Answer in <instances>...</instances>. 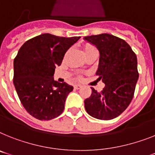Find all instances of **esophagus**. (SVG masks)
I'll return each mask as SVG.
<instances>
[{"label": "esophagus", "mask_w": 155, "mask_h": 155, "mask_svg": "<svg viewBox=\"0 0 155 155\" xmlns=\"http://www.w3.org/2000/svg\"><path fill=\"white\" fill-rule=\"evenodd\" d=\"M81 85H74V89H81Z\"/></svg>", "instance_id": "34e87169"}]
</instances>
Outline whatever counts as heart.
<instances>
[{
	"label": "heart",
	"mask_w": 155,
	"mask_h": 155,
	"mask_svg": "<svg viewBox=\"0 0 155 155\" xmlns=\"http://www.w3.org/2000/svg\"><path fill=\"white\" fill-rule=\"evenodd\" d=\"M93 51H97L95 47H93L91 44H86V45L84 47V53H88V52Z\"/></svg>",
	"instance_id": "obj_1"
}]
</instances>
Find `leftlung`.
<instances>
[{"label":"left lung","mask_w":155,"mask_h":155,"mask_svg":"<svg viewBox=\"0 0 155 155\" xmlns=\"http://www.w3.org/2000/svg\"><path fill=\"white\" fill-rule=\"evenodd\" d=\"M84 39L99 51L96 74L105 84L100 93L91 88V96L85 100V110L98 120H112L128 107L134 97L139 78L137 57L128 43L112 35H90Z\"/></svg>","instance_id":"1"}]
</instances>
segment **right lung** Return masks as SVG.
I'll return each mask as SVG.
<instances>
[{
  "mask_svg": "<svg viewBox=\"0 0 155 155\" xmlns=\"http://www.w3.org/2000/svg\"><path fill=\"white\" fill-rule=\"evenodd\" d=\"M80 36L42 34L26 41L14 59L13 83L24 108L39 120H50L62 114L73 86L54 80L67 50Z\"/></svg>",
  "mask_w": 155,
  "mask_h": 155,
  "instance_id": "1",
  "label": "right lung"
}]
</instances>
